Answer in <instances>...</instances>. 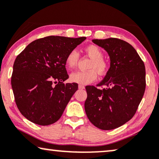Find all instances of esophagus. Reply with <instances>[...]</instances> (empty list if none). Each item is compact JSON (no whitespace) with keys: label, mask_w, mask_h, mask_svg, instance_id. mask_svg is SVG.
I'll list each match as a JSON object with an SVG mask.
<instances>
[{"label":"esophagus","mask_w":159,"mask_h":159,"mask_svg":"<svg viewBox=\"0 0 159 159\" xmlns=\"http://www.w3.org/2000/svg\"><path fill=\"white\" fill-rule=\"evenodd\" d=\"M78 88H79V89H81V90H83V89H84V86L82 85V84H79Z\"/></svg>","instance_id":"1"}]
</instances>
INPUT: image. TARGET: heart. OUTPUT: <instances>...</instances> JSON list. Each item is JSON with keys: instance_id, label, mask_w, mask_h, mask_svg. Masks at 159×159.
Listing matches in <instances>:
<instances>
[{"instance_id": "1", "label": "heart", "mask_w": 159, "mask_h": 159, "mask_svg": "<svg viewBox=\"0 0 159 159\" xmlns=\"http://www.w3.org/2000/svg\"><path fill=\"white\" fill-rule=\"evenodd\" d=\"M85 51L89 56L93 58L88 71H74L70 75L69 80L71 82L80 84H88L96 80L98 73L103 75L107 72L108 64L103 58V53L98 47L94 45H88L85 48ZM79 60V53L77 50H71L67 54L65 64L67 68L73 69L77 66Z\"/></svg>"}]
</instances>
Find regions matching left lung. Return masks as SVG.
Masks as SVG:
<instances>
[{
	"mask_svg": "<svg viewBox=\"0 0 159 159\" xmlns=\"http://www.w3.org/2000/svg\"><path fill=\"white\" fill-rule=\"evenodd\" d=\"M110 57V68L95 86H86L84 110L90 122L103 130L116 129L131 119L145 90V64L129 43L117 38L93 40Z\"/></svg>",
	"mask_w": 159,
	"mask_h": 159,
	"instance_id": "8db88e82",
	"label": "left lung"
}]
</instances>
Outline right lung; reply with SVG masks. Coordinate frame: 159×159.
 I'll use <instances>...</instances> for the list:
<instances>
[{
  "label": "right lung",
  "mask_w": 159,
  "mask_h": 159,
  "mask_svg": "<svg viewBox=\"0 0 159 159\" xmlns=\"http://www.w3.org/2000/svg\"><path fill=\"white\" fill-rule=\"evenodd\" d=\"M48 36L30 43L15 59L11 87L21 114L36 125L47 126L61 118L77 83L69 78L65 59L69 52L85 40Z\"/></svg>",
  "instance_id": "add662e5"
}]
</instances>
